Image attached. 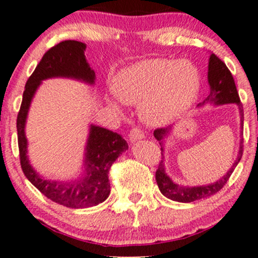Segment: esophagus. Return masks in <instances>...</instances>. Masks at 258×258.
Instances as JSON below:
<instances>
[{
	"label": "esophagus",
	"mask_w": 258,
	"mask_h": 258,
	"mask_svg": "<svg viewBox=\"0 0 258 258\" xmlns=\"http://www.w3.org/2000/svg\"><path fill=\"white\" fill-rule=\"evenodd\" d=\"M128 138H130V141L132 142V143H135V142L139 141V139L144 138V132L142 131L141 128H137V127H135V128H132L131 131H130Z\"/></svg>",
	"instance_id": "34e87169"
}]
</instances>
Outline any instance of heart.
Segmentation results:
<instances>
[{
    "label": "heart",
    "mask_w": 258,
    "mask_h": 258,
    "mask_svg": "<svg viewBox=\"0 0 258 258\" xmlns=\"http://www.w3.org/2000/svg\"><path fill=\"white\" fill-rule=\"evenodd\" d=\"M114 88L121 102L139 105L147 123L161 126L194 104L200 91V74L186 59H149L121 70Z\"/></svg>",
    "instance_id": "b5f03b06"
}]
</instances>
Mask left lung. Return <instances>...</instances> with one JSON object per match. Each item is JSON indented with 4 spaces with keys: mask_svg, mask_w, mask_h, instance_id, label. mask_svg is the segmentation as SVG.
I'll list each match as a JSON object with an SVG mask.
<instances>
[{
    "mask_svg": "<svg viewBox=\"0 0 258 258\" xmlns=\"http://www.w3.org/2000/svg\"><path fill=\"white\" fill-rule=\"evenodd\" d=\"M207 80H209L210 85V93L206 97V99L203 103H200L198 106L204 104H215V105H223V104H232L235 103L239 108V114H240V147H239L238 156H236L235 161H234L233 166L228 170V172L218 179L217 182L211 183L207 185H197V186H189L178 184V183L173 182L170 177L167 176L166 170H165L164 164V143L165 139L168 137L170 132L172 131V127H161V128H156L154 131V137L159 141L160 146H161V155L162 160L159 164L158 170H156L155 178L158 186L161 191L162 195L168 198V199L173 201H178V203H191V201L204 199V198H209L220 191L223 185L226 184L227 180L229 179L230 174L233 173L234 168L240 161L242 156V127H244V109L239 98L238 91H236L235 82H234L232 73L227 68V65L221 60L217 55L212 53L210 55L209 60V72H207Z\"/></svg>",
    "mask_w": 258,
    "mask_h": 258,
    "instance_id": "left-lung-1",
    "label": "left lung"
}]
</instances>
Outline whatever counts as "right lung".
Returning <instances> with one entry per match:
<instances>
[{
	"mask_svg": "<svg viewBox=\"0 0 258 258\" xmlns=\"http://www.w3.org/2000/svg\"><path fill=\"white\" fill-rule=\"evenodd\" d=\"M86 44L79 41H61L43 54L35 72L26 81L22 105L17 117L18 146L22 170L25 177L44 197L72 209H86L103 203L110 194L109 170L128 144L119 133L91 125L85 148V171L78 179L69 182L44 179L32 168L28 158L25 123L31 100L43 80L68 78L93 85L96 73L85 57Z\"/></svg>",
	"mask_w": 258,
	"mask_h": 258,
	"instance_id": "1",
	"label": "right lung"
}]
</instances>
